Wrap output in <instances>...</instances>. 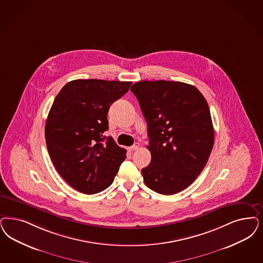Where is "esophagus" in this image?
<instances>
[{
	"label": "esophagus",
	"mask_w": 263,
	"mask_h": 263,
	"mask_svg": "<svg viewBox=\"0 0 263 263\" xmlns=\"http://www.w3.org/2000/svg\"><path fill=\"white\" fill-rule=\"evenodd\" d=\"M140 147V144H138V143H135L134 145H132V146H130L129 147V151H136V149H138Z\"/></svg>",
	"instance_id": "34e87169"
}]
</instances>
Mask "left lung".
Returning <instances> with one entry per match:
<instances>
[{"instance_id": "1", "label": "left lung", "mask_w": 263, "mask_h": 263, "mask_svg": "<svg viewBox=\"0 0 263 263\" xmlns=\"http://www.w3.org/2000/svg\"><path fill=\"white\" fill-rule=\"evenodd\" d=\"M147 124L152 161L142 169L147 187L171 195L202 172L214 145L208 103L195 86L142 81L131 86Z\"/></svg>"}]
</instances>
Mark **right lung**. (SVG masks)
I'll return each instance as SVG.
<instances>
[{"label": "right lung", "mask_w": 263, "mask_h": 263, "mask_svg": "<svg viewBox=\"0 0 263 263\" xmlns=\"http://www.w3.org/2000/svg\"><path fill=\"white\" fill-rule=\"evenodd\" d=\"M131 82L76 80L57 94L46 122L48 154L57 172L76 191L94 194L109 187L126 158L109 129L110 105Z\"/></svg>", "instance_id": "add662e5"}]
</instances>
